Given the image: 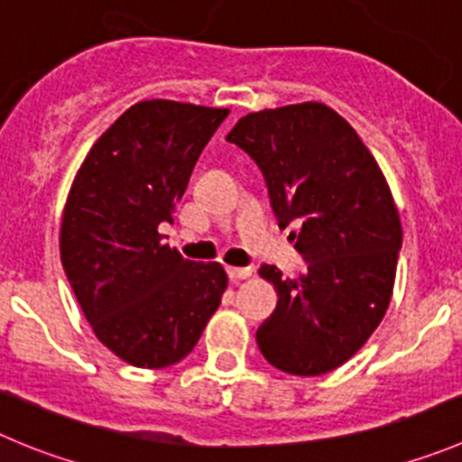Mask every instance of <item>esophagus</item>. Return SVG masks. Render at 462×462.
<instances>
[{"instance_id":"1","label":"esophagus","mask_w":462,"mask_h":462,"mask_svg":"<svg viewBox=\"0 0 462 462\" xmlns=\"http://www.w3.org/2000/svg\"><path fill=\"white\" fill-rule=\"evenodd\" d=\"M227 275H230L232 282H239V280L251 278L253 269H245V266H227Z\"/></svg>"}]
</instances>
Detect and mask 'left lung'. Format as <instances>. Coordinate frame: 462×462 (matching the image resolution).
Returning a JSON list of instances; mask_svg holds the SVG:
<instances>
[{
  "label": "left lung",
  "instance_id": "left-lung-1",
  "mask_svg": "<svg viewBox=\"0 0 462 462\" xmlns=\"http://www.w3.org/2000/svg\"><path fill=\"white\" fill-rule=\"evenodd\" d=\"M251 154L278 226L305 257L299 278L264 264L278 305L257 328L266 362L321 376L351 360L387 312L399 260V211L376 159L356 129L321 102L248 114L226 136Z\"/></svg>",
  "mask_w": 462,
  "mask_h": 462
}]
</instances>
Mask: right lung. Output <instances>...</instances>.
Here are the masks:
<instances>
[{"label": "right lung", "instance_id": "add662e5", "mask_svg": "<svg viewBox=\"0 0 462 462\" xmlns=\"http://www.w3.org/2000/svg\"><path fill=\"white\" fill-rule=\"evenodd\" d=\"M230 109L145 100L95 141L61 218V262L95 337L127 365L171 367L221 305L227 273L163 244L202 148Z\"/></svg>", "mask_w": 462, "mask_h": 462}]
</instances>
